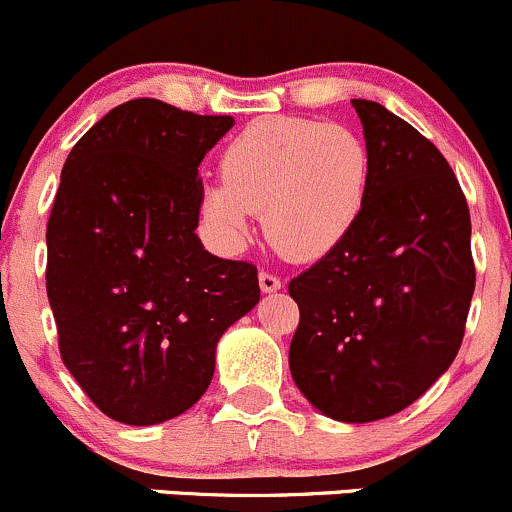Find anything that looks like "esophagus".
Listing matches in <instances>:
<instances>
[{"instance_id": "obj_1", "label": "esophagus", "mask_w": 512, "mask_h": 512, "mask_svg": "<svg viewBox=\"0 0 512 512\" xmlns=\"http://www.w3.org/2000/svg\"><path fill=\"white\" fill-rule=\"evenodd\" d=\"M260 289L265 294L279 292V289H282V279H279L277 274H272V272H260Z\"/></svg>"}]
</instances>
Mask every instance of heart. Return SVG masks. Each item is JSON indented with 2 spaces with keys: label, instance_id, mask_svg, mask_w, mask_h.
Instances as JSON below:
<instances>
[{
  "label": "heart",
  "instance_id": "heart-1",
  "mask_svg": "<svg viewBox=\"0 0 512 512\" xmlns=\"http://www.w3.org/2000/svg\"><path fill=\"white\" fill-rule=\"evenodd\" d=\"M223 181H208L201 211L238 245L262 211V228L282 255L321 260L363 218L373 181L370 149L358 132L304 117H265L225 147Z\"/></svg>",
  "mask_w": 512,
  "mask_h": 512
}]
</instances>
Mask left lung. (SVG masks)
Wrapping results in <instances>:
<instances>
[{"mask_svg": "<svg viewBox=\"0 0 512 512\" xmlns=\"http://www.w3.org/2000/svg\"><path fill=\"white\" fill-rule=\"evenodd\" d=\"M373 161L363 218L289 282V370L336 422L392 417L449 370L476 287L471 215L449 161L373 100H353Z\"/></svg>", "mask_w": 512, "mask_h": 512, "instance_id": "8db88e82", "label": "left lung"}]
</instances>
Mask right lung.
<instances>
[{
  "mask_svg": "<svg viewBox=\"0 0 512 512\" xmlns=\"http://www.w3.org/2000/svg\"><path fill=\"white\" fill-rule=\"evenodd\" d=\"M235 125L139 98L68 154L46 228L58 348L100 412L149 427L201 400L220 336L260 301L250 262L196 235L198 166Z\"/></svg>",
  "mask_w": 512,
  "mask_h": 512,
  "instance_id": "obj_1",
  "label": "right lung"
}]
</instances>
